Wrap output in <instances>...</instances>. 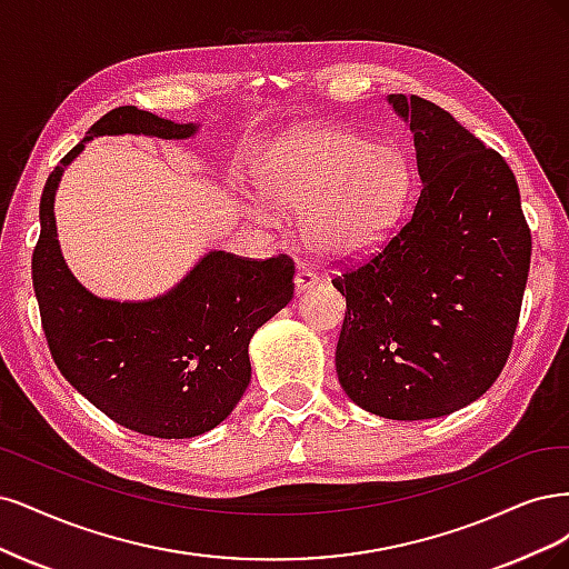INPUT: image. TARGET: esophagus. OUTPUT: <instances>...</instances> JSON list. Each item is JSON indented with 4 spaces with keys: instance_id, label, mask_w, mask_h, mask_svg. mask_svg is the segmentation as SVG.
<instances>
[{
    "instance_id": "esophagus-1",
    "label": "esophagus",
    "mask_w": 569,
    "mask_h": 569,
    "mask_svg": "<svg viewBox=\"0 0 569 569\" xmlns=\"http://www.w3.org/2000/svg\"><path fill=\"white\" fill-rule=\"evenodd\" d=\"M319 281H321L319 273H315L311 269H298V273H296V290L298 292L311 290Z\"/></svg>"
}]
</instances>
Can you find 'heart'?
Here are the masks:
<instances>
[{
    "instance_id": "heart-1",
    "label": "heart",
    "mask_w": 569,
    "mask_h": 569,
    "mask_svg": "<svg viewBox=\"0 0 569 569\" xmlns=\"http://www.w3.org/2000/svg\"><path fill=\"white\" fill-rule=\"evenodd\" d=\"M262 196L300 210L305 243L328 260L376 250L405 212L411 170L390 141L347 127H302L271 149L258 172Z\"/></svg>"
}]
</instances>
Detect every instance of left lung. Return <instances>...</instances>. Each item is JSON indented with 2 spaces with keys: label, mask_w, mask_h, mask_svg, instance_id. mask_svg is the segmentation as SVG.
Returning <instances> with one entry per match:
<instances>
[{
  "label": "left lung",
  "mask_w": 569,
  "mask_h": 569,
  "mask_svg": "<svg viewBox=\"0 0 569 569\" xmlns=\"http://www.w3.org/2000/svg\"><path fill=\"white\" fill-rule=\"evenodd\" d=\"M390 103L411 124L423 187L388 243L333 277L347 302L336 371L357 407L423 420L463 409L503 371L531 231L501 153L432 101Z\"/></svg>",
  "instance_id": "1"
}]
</instances>
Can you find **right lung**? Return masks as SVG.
<instances>
[{
    "mask_svg": "<svg viewBox=\"0 0 569 569\" xmlns=\"http://www.w3.org/2000/svg\"><path fill=\"white\" fill-rule=\"evenodd\" d=\"M193 132V122L177 124L120 106L91 124L84 141L103 134L187 139ZM84 141L47 179L32 252V286L53 363L122 428L160 439L203 435L243 397L250 338L290 302L296 262L288 254L250 260L214 250L162 298L113 302L91 296L61 258L53 219L59 179Z\"/></svg>",
    "mask_w": 569,
    "mask_h": 569,
    "instance_id": "obj_1",
    "label": "right lung"
}]
</instances>
